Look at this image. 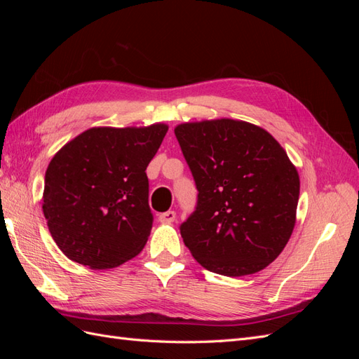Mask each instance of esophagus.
Segmentation results:
<instances>
[{
  "mask_svg": "<svg viewBox=\"0 0 359 359\" xmlns=\"http://www.w3.org/2000/svg\"><path fill=\"white\" fill-rule=\"evenodd\" d=\"M175 217H177L175 211H166V212L158 215V222L163 224H168V223H172L173 220H175Z\"/></svg>",
  "mask_w": 359,
  "mask_h": 359,
  "instance_id": "obj_1",
  "label": "esophagus"
}]
</instances>
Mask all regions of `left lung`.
<instances>
[{
    "mask_svg": "<svg viewBox=\"0 0 359 359\" xmlns=\"http://www.w3.org/2000/svg\"><path fill=\"white\" fill-rule=\"evenodd\" d=\"M196 182V210L180 226L193 257L227 277L255 274L283 252L297 219L299 177L266 130L222 118L175 127Z\"/></svg>",
    "mask_w": 359,
    "mask_h": 359,
    "instance_id": "1",
    "label": "left lung"
}]
</instances>
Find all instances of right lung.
Segmentation results:
<instances>
[{
	"label": "right lung",
	"instance_id": "1",
	"mask_svg": "<svg viewBox=\"0 0 359 359\" xmlns=\"http://www.w3.org/2000/svg\"><path fill=\"white\" fill-rule=\"evenodd\" d=\"M166 133V124L93 127L53 156L43 214L70 260L107 269L142 252L153 227L145 170Z\"/></svg>",
	"mask_w": 359,
	"mask_h": 359
}]
</instances>
